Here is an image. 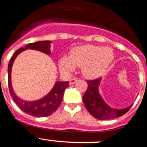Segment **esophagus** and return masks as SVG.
<instances>
[{"label":"esophagus","mask_w":147,"mask_h":147,"mask_svg":"<svg viewBox=\"0 0 147 147\" xmlns=\"http://www.w3.org/2000/svg\"><path fill=\"white\" fill-rule=\"evenodd\" d=\"M77 82V79L76 78H72V79L70 80V84H74Z\"/></svg>","instance_id":"esophagus-1"}]
</instances>
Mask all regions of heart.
Listing matches in <instances>:
<instances>
[{"instance_id":"1","label":"heart","mask_w":147,"mask_h":147,"mask_svg":"<svg viewBox=\"0 0 147 147\" xmlns=\"http://www.w3.org/2000/svg\"><path fill=\"white\" fill-rule=\"evenodd\" d=\"M112 49L95 45L78 47L71 51L70 57L64 56L60 61V68L71 73L76 66L82 67V72L88 79H96L104 74L114 60Z\"/></svg>"}]
</instances>
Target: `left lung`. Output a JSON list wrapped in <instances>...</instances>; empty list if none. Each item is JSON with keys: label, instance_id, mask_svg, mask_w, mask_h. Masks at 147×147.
Wrapping results in <instances>:
<instances>
[{"label": "left lung", "instance_id": "1", "mask_svg": "<svg viewBox=\"0 0 147 147\" xmlns=\"http://www.w3.org/2000/svg\"><path fill=\"white\" fill-rule=\"evenodd\" d=\"M101 78L87 81L88 87L83 96V102L87 111L98 119H111L119 117L127 112L132 105L122 109L111 107L103 100L98 87Z\"/></svg>", "mask_w": 147, "mask_h": 147}]
</instances>
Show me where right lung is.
I'll return each mask as SVG.
<instances>
[{"label":"right lung","instance_id":"right-lung-1","mask_svg":"<svg viewBox=\"0 0 147 147\" xmlns=\"http://www.w3.org/2000/svg\"><path fill=\"white\" fill-rule=\"evenodd\" d=\"M52 41H41L37 42L30 43L25 47V48H20L16 51L11 58L10 62L8 65V82H9V92L11 95L12 98L16 104L24 112L37 117H47L52 114L56 111L57 108L60 106L63 100L65 90L68 87V82H57L55 86L52 89L50 92L43 97L42 98L33 101H26L22 100L21 98L17 97L14 93L11 85V68L13 65L14 60L17 57V55L22 52L28 49H35L40 51L41 52L51 55L50 44Z\"/></svg>","mask_w":147,"mask_h":147}]
</instances>
